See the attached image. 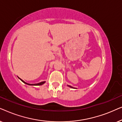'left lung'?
<instances>
[{"mask_svg": "<svg viewBox=\"0 0 122 122\" xmlns=\"http://www.w3.org/2000/svg\"><path fill=\"white\" fill-rule=\"evenodd\" d=\"M68 86H69V87H70V88H74V89H76V88H74V87H73V86H68Z\"/></svg>", "mask_w": 122, "mask_h": 122, "instance_id": "1", "label": "left lung"}]
</instances>
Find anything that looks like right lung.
Wrapping results in <instances>:
<instances>
[{"mask_svg":"<svg viewBox=\"0 0 122 122\" xmlns=\"http://www.w3.org/2000/svg\"><path fill=\"white\" fill-rule=\"evenodd\" d=\"M19 79L21 81H22L23 83H25V84H27V85H29V86H41V85H43V84H44L45 83H46V81H41V82H40L39 83H36V84H29V83H27L26 82H25V81H23L22 79H20V78H19Z\"/></svg>","mask_w":122,"mask_h":122,"instance_id":"obj_1","label":"right lung"}]
</instances>
